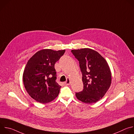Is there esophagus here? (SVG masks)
I'll return each instance as SVG.
<instances>
[{"label": "esophagus", "mask_w": 134, "mask_h": 134, "mask_svg": "<svg viewBox=\"0 0 134 134\" xmlns=\"http://www.w3.org/2000/svg\"><path fill=\"white\" fill-rule=\"evenodd\" d=\"M70 79H67V80L65 82V84L66 85H69L70 84Z\"/></svg>", "instance_id": "1"}]
</instances>
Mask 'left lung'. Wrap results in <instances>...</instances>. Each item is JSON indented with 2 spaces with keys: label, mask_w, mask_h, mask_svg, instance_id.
I'll use <instances>...</instances> for the list:
<instances>
[{
  "label": "left lung",
  "mask_w": 134,
  "mask_h": 134,
  "mask_svg": "<svg viewBox=\"0 0 134 134\" xmlns=\"http://www.w3.org/2000/svg\"><path fill=\"white\" fill-rule=\"evenodd\" d=\"M79 61L84 88L76 93L82 102L96 103L105 94L111 84V73L106 60L97 51L90 48L72 50Z\"/></svg>",
  "instance_id": "obj_1"
}]
</instances>
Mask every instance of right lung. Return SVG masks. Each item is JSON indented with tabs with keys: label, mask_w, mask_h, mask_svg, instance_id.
I'll return each instance as SVG.
<instances>
[{
	"label": "right lung",
	"mask_w": 134,
	"mask_h": 134,
	"mask_svg": "<svg viewBox=\"0 0 134 134\" xmlns=\"http://www.w3.org/2000/svg\"><path fill=\"white\" fill-rule=\"evenodd\" d=\"M65 52L42 49L27 62L23 74V83L30 96L37 102L44 104L58 97L62 86L55 82L54 64Z\"/></svg>",
	"instance_id": "obj_1"
}]
</instances>
